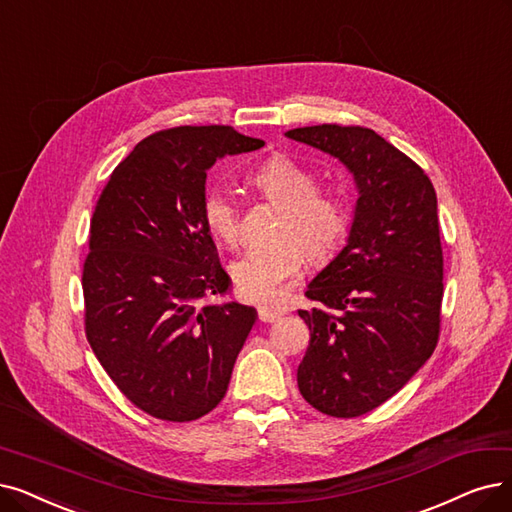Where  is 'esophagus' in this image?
I'll return each mask as SVG.
<instances>
[{"mask_svg":"<svg viewBox=\"0 0 512 512\" xmlns=\"http://www.w3.org/2000/svg\"><path fill=\"white\" fill-rule=\"evenodd\" d=\"M283 315L281 309H273V306H258V319L264 323H273Z\"/></svg>","mask_w":512,"mask_h":512,"instance_id":"1","label":"esophagus"}]
</instances>
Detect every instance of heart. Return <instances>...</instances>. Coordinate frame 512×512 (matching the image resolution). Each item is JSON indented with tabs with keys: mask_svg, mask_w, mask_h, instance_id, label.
Listing matches in <instances>:
<instances>
[{
	"mask_svg": "<svg viewBox=\"0 0 512 512\" xmlns=\"http://www.w3.org/2000/svg\"><path fill=\"white\" fill-rule=\"evenodd\" d=\"M252 182L262 199L283 214L271 235L275 243L250 250L233 264L231 275L241 298L271 304L304 271L306 260L321 267L336 256L349 233L351 212L340 195L319 191V178L311 168L285 155L264 159ZM201 216L214 239L237 248L241 208L229 191H208Z\"/></svg>",
	"mask_w": 512,
	"mask_h": 512,
	"instance_id": "obj_1",
	"label": "heart"
}]
</instances>
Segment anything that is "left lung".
<instances>
[{"label": "left lung", "mask_w": 512, "mask_h": 512, "mask_svg": "<svg viewBox=\"0 0 512 512\" xmlns=\"http://www.w3.org/2000/svg\"><path fill=\"white\" fill-rule=\"evenodd\" d=\"M290 138L338 157L359 199L344 250L309 283L298 311L311 340L298 365L306 403L334 418L376 410L433 355L441 332L437 195L418 163L370 128L321 124Z\"/></svg>", "instance_id": "8db88e82"}]
</instances>
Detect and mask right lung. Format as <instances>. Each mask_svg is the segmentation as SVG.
<instances>
[{"label": "right lung", "instance_id": "right-lung-1", "mask_svg": "<svg viewBox=\"0 0 512 512\" xmlns=\"http://www.w3.org/2000/svg\"><path fill=\"white\" fill-rule=\"evenodd\" d=\"M260 147L231 126L159 130L98 195L81 271L86 336L119 391L153 418L212 412L256 321L252 306L199 304L231 283L201 203L218 157Z\"/></svg>", "mask_w": 512, "mask_h": 512}]
</instances>
